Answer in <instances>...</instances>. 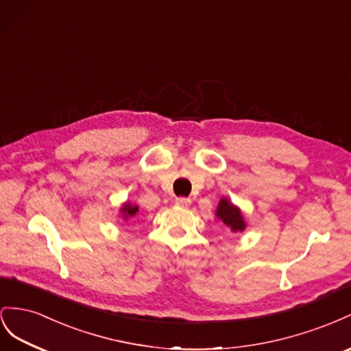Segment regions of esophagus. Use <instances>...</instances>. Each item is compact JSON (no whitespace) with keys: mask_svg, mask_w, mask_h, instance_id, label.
Returning a JSON list of instances; mask_svg holds the SVG:
<instances>
[{"mask_svg":"<svg viewBox=\"0 0 351 351\" xmlns=\"http://www.w3.org/2000/svg\"><path fill=\"white\" fill-rule=\"evenodd\" d=\"M175 204L179 206V207H189V206H191V199L185 198V197H179V198L175 199Z\"/></svg>","mask_w":351,"mask_h":351,"instance_id":"obj_1","label":"esophagus"}]
</instances>
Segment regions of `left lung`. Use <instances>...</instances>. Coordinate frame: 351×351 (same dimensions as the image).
<instances>
[{
	"label": "left lung",
	"mask_w": 351,
	"mask_h": 351,
	"mask_svg": "<svg viewBox=\"0 0 351 351\" xmlns=\"http://www.w3.org/2000/svg\"><path fill=\"white\" fill-rule=\"evenodd\" d=\"M216 216L228 229L232 232H243L245 229V220L237 206H234L228 198H222L216 208Z\"/></svg>",
	"instance_id": "1"
}]
</instances>
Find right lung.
I'll return each instance as SVG.
<instances>
[{
    "mask_svg": "<svg viewBox=\"0 0 351 351\" xmlns=\"http://www.w3.org/2000/svg\"><path fill=\"white\" fill-rule=\"evenodd\" d=\"M120 212H122L123 215V219H128V217H132L138 213V206L136 204H131V203H125L122 206V208H120Z\"/></svg>",
    "mask_w": 351,
    "mask_h": 351,
    "instance_id": "1",
    "label": "right lung"
}]
</instances>
